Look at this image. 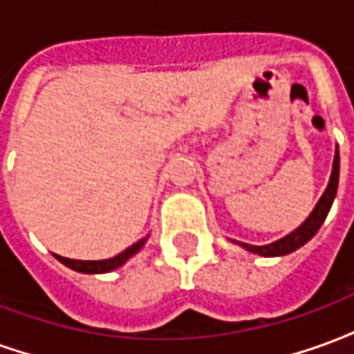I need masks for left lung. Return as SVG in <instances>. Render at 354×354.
Segmentation results:
<instances>
[{"label":"left lung","mask_w":354,"mask_h":354,"mask_svg":"<svg viewBox=\"0 0 354 354\" xmlns=\"http://www.w3.org/2000/svg\"><path fill=\"white\" fill-rule=\"evenodd\" d=\"M337 184H339V147L335 146V155H334V165H332V174H330V182H328L326 189L322 193V197L319 199V203L315 205L313 212L307 218L305 222L296 227V230L284 235L279 241L274 243H269V245H248V243H241V241H235V239H230L233 245H239L241 248H245L246 252L258 254V256H263V258H277V256H286V254L296 252L297 248H301L305 243H309L317 231L320 230V225L326 220L328 212L332 208V203L335 199V193H337Z\"/></svg>","instance_id":"8db88e82"}]
</instances>
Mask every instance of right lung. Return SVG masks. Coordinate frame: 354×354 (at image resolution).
<instances>
[{
  "label": "right lung",
  "instance_id": "obj_1",
  "mask_svg": "<svg viewBox=\"0 0 354 354\" xmlns=\"http://www.w3.org/2000/svg\"><path fill=\"white\" fill-rule=\"evenodd\" d=\"M149 237V235H147ZM147 237L140 239L138 243H134L132 246H129L127 250H123L121 254H117L113 258H108V260H70V258H62V256H58V254H53L55 258H57L60 263H64L66 267H70L73 271H77V273H85V274H102V273H109V271H113L117 267L124 266L127 261L131 260L134 254H138L144 245H146Z\"/></svg>",
  "mask_w": 354,
  "mask_h": 354
}]
</instances>
